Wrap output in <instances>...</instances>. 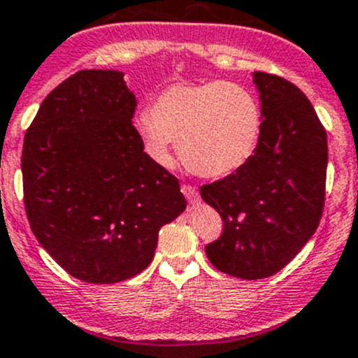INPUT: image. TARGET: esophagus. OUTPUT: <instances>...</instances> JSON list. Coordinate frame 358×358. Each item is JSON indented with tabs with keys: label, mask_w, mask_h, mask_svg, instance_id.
Returning a JSON list of instances; mask_svg holds the SVG:
<instances>
[{
	"label": "esophagus",
	"mask_w": 358,
	"mask_h": 358,
	"mask_svg": "<svg viewBox=\"0 0 358 358\" xmlns=\"http://www.w3.org/2000/svg\"><path fill=\"white\" fill-rule=\"evenodd\" d=\"M181 192L185 193V196L186 199L189 200V202H199V192H196V188L195 186H192V185H182L181 186Z\"/></svg>",
	"instance_id": "esophagus-1"
}]
</instances>
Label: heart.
<instances>
[{
	"instance_id": "obj_1",
	"label": "heart",
	"mask_w": 358,
	"mask_h": 358,
	"mask_svg": "<svg viewBox=\"0 0 358 358\" xmlns=\"http://www.w3.org/2000/svg\"><path fill=\"white\" fill-rule=\"evenodd\" d=\"M137 134L162 165L172 162V142L192 172L209 179L246 165L262 134L257 98L239 84L207 80L172 84L151 105V115L137 119Z\"/></svg>"
}]
</instances>
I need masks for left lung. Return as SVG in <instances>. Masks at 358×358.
<instances>
[{"label": "left lung", "mask_w": 358, "mask_h": 358, "mask_svg": "<svg viewBox=\"0 0 358 358\" xmlns=\"http://www.w3.org/2000/svg\"><path fill=\"white\" fill-rule=\"evenodd\" d=\"M262 134L250 162L200 188L223 232L206 246L217 271L241 279L275 274L311 239L322 220L327 131L311 101L290 80L255 71Z\"/></svg>", "instance_id": "1"}]
</instances>
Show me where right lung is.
<instances>
[{"label":"right lung","instance_id":"obj_1","mask_svg":"<svg viewBox=\"0 0 358 358\" xmlns=\"http://www.w3.org/2000/svg\"><path fill=\"white\" fill-rule=\"evenodd\" d=\"M121 71L80 70L54 87L24 135V207L43 250L70 275L110 285L144 271L163 224L185 210L177 177L134 126Z\"/></svg>","mask_w":358,"mask_h":358}]
</instances>
